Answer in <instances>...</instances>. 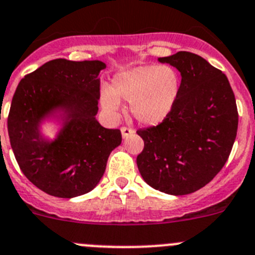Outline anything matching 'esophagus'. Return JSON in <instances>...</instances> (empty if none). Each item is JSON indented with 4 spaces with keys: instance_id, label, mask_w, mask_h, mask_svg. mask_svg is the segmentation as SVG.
<instances>
[{
    "instance_id": "1",
    "label": "esophagus",
    "mask_w": 255,
    "mask_h": 255,
    "mask_svg": "<svg viewBox=\"0 0 255 255\" xmlns=\"http://www.w3.org/2000/svg\"><path fill=\"white\" fill-rule=\"evenodd\" d=\"M121 132H122V137H123V138H127L128 135L133 134V132H134V130H133V129H130V128L123 127L122 129H121Z\"/></svg>"
}]
</instances>
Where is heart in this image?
Masks as SVG:
<instances>
[{"instance_id": "1", "label": "heart", "mask_w": 255, "mask_h": 255, "mask_svg": "<svg viewBox=\"0 0 255 255\" xmlns=\"http://www.w3.org/2000/svg\"><path fill=\"white\" fill-rule=\"evenodd\" d=\"M179 93L180 76L174 67L137 66L113 76L110 88L101 91V106L108 115L117 117L121 101H127L138 123L158 126L173 112Z\"/></svg>"}]
</instances>
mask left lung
Wrapping results in <instances>:
<instances>
[{"instance_id": "left-lung-1", "label": "left lung", "mask_w": 255, "mask_h": 255, "mask_svg": "<svg viewBox=\"0 0 255 255\" xmlns=\"http://www.w3.org/2000/svg\"><path fill=\"white\" fill-rule=\"evenodd\" d=\"M158 61L179 71L180 93L164 122L137 132L144 140L137 165L148 185L184 196L226 164L238 129L236 97L226 75L198 54L180 51Z\"/></svg>"}]
</instances>
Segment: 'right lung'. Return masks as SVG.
I'll return each mask as SVG.
<instances>
[{
    "label": "right lung",
    "mask_w": 255,
    "mask_h": 255,
    "mask_svg": "<svg viewBox=\"0 0 255 255\" xmlns=\"http://www.w3.org/2000/svg\"><path fill=\"white\" fill-rule=\"evenodd\" d=\"M105 62L49 61L18 83L7 128L19 168L49 196L75 198L100 183L120 129L102 127L96 116ZM53 124L51 138L44 127Z\"/></svg>",
    "instance_id": "obj_1"
}]
</instances>
